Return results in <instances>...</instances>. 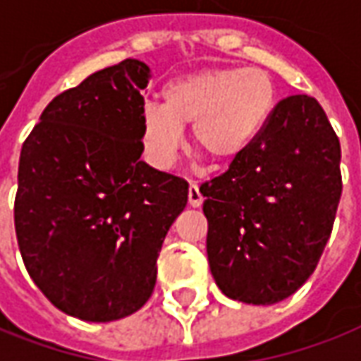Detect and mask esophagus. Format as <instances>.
Returning a JSON list of instances; mask_svg holds the SVG:
<instances>
[{"label":"esophagus","mask_w":361,"mask_h":361,"mask_svg":"<svg viewBox=\"0 0 361 361\" xmlns=\"http://www.w3.org/2000/svg\"><path fill=\"white\" fill-rule=\"evenodd\" d=\"M188 199L191 207H201V203H203V195H201V191H199L197 183H189Z\"/></svg>","instance_id":"obj_1"}]
</instances>
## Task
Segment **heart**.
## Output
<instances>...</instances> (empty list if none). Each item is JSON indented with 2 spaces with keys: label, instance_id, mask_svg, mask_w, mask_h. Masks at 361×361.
<instances>
[{
  "label": "heart",
  "instance_id": "b5f03b06",
  "mask_svg": "<svg viewBox=\"0 0 361 361\" xmlns=\"http://www.w3.org/2000/svg\"><path fill=\"white\" fill-rule=\"evenodd\" d=\"M277 109V85L262 68H215L173 78L162 105L142 111V146L150 162L170 168L191 127V145L216 166L236 162Z\"/></svg>",
  "mask_w": 361,
  "mask_h": 361
}]
</instances>
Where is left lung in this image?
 <instances>
[{
	"mask_svg": "<svg viewBox=\"0 0 361 361\" xmlns=\"http://www.w3.org/2000/svg\"><path fill=\"white\" fill-rule=\"evenodd\" d=\"M340 193V142L319 102L291 95L277 103L258 140L201 185L219 289L248 305L293 295L321 259Z\"/></svg>",
	"mask_w": 361,
	"mask_h": 361,
	"instance_id": "left-lung-1",
	"label": "left lung"
}]
</instances>
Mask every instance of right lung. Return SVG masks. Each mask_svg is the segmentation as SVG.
Wrapping results in <instances>:
<instances>
[{"label":"right lung","mask_w":361,"mask_h":361,"mask_svg":"<svg viewBox=\"0 0 361 361\" xmlns=\"http://www.w3.org/2000/svg\"><path fill=\"white\" fill-rule=\"evenodd\" d=\"M150 68L127 58L56 95L19 158L15 233L50 303L90 322L119 321L152 295L156 259L188 181L140 158V92Z\"/></svg>","instance_id":"add662e5"}]
</instances>
